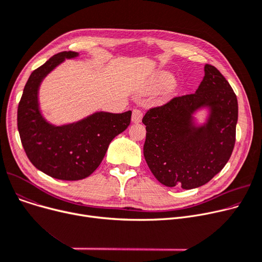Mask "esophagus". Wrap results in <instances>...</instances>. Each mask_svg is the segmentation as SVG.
<instances>
[{
	"mask_svg": "<svg viewBox=\"0 0 262 262\" xmlns=\"http://www.w3.org/2000/svg\"><path fill=\"white\" fill-rule=\"evenodd\" d=\"M143 117V113L141 112L140 109H134L133 110V115H132V121L134 123H139L141 122Z\"/></svg>",
	"mask_w": 262,
	"mask_h": 262,
	"instance_id": "34e87169",
	"label": "esophagus"
}]
</instances>
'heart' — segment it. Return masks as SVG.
I'll use <instances>...</instances> for the list:
<instances>
[{"instance_id": "heart-1", "label": "heart", "mask_w": 262, "mask_h": 262, "mask_svg": "<svg viewBox=\"0 0 262 262\" xmlns=\"http://www.w3.org/2000/svg\"><path fill=\"white\" fill-rule=\"evenodd\" d=\"M173 81V76L168 72H161L157 76V85L161 88L169 86Z\"/></svg>"}]
</instances>
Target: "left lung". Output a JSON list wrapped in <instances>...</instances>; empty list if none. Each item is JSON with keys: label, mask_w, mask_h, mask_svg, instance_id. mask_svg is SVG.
<instances>
[{"label": "left lung", "mask_w": 262, "mask_h": 262, "mask_svg": "<svg viewBox=\"0 0 262 262\" xmlns=\"http://www.w3.org/2000/svg\"><path fill=\"white\" fill-rule=\"evenodd\" d=\"M202 106H208L211 115L196 128L191 115ZM237 121L235 92L215 67L205 64L195 93L176 96L144 115L143 155L150 172L167 187L189 190L207 184L231 156Z\"/></svg>", "instance_id": "1"}]
</instances>
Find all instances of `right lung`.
I'll list each match as a JSON object with an SVG mask.
<instances>
[{
  "label": "right lung",
  "instance_id": "obj_1",
  "mask_svg": "<svg viewBox=\"0 0 262 262\" xmlns=\"http://www.w3.org/2000/svg\"><path fill=\"white\" fill-rule=\"evenodd\" d=\"M76 56V52H61L34 70L18 106V130L26 156L38 170L62 181H78L92 174L109 143L127 128L132 117L130 110L100 112L62 126H54L43 119L38 105L40 82L64 58Z\"/></svg>",
  "mask_w": 262,
  "mask_h": 262
}]
</instances>
